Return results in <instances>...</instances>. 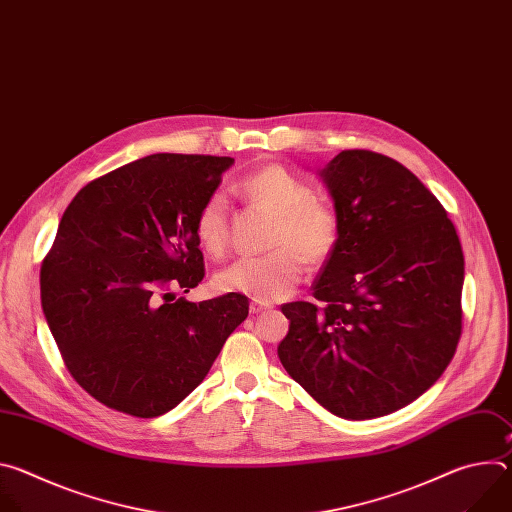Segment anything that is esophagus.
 I'll return each instance as SVG.
<instances>
[{
    "label": "esophagus",
    "mask_w": 512,
    "mask_h": 512,
    "mask_svg": "<svg viewBox=\"0 0 512 512\" xmlns=\"http://www.w3.org/2000/svg\"><path fill=\"white\" fill-rule=\"evenodd\" d=\"M265 310H271V304H263V302H257V300H253V302L249 304V312H251V314H261V312H265Z\"/></svg>",
    "instance_id": "esophagus-1"
}]
</instances>
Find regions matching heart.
Returning <instances> with one entry per match:
<instances>
[{
    "instance_id": "obj_1",
    "label": "heart",
    "mask_w": 512,
    "mask_h": 512,
    "mask_svg": "<svg viewBox=\"0 0 512 512\" xmlns=\"http://www.w3.org/2000/svg\"><path fill=\"white\" fill-rule=\"evenodd\" d=\"M237 192L249 202L275 214L267 255L241 257L218 273L223 291L245 294L257 302H273L287 296L304 275V259L310 265L326 263L342 233L336 208L316 198L314 186L279 164L261 166L237 182ZM198 243L210 255H218L229 237V198L212 192L200 204L194 218ZM305 257L302 258L301 255Z\"/></svg>"
}]
</instances>
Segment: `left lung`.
<instances>
[{
	"label": "left lung",
	"instance_id": "1",
	"mask_svg": "<svg viewBox=\"0 0 512 512\" xmlns=\"http://www.w3.org/2000/svg\"><path fill=\"white\" fill-rule=\"evenodd\" d=\"M342 233L310 302L283 304L287 375L344 419L389 415L442 377L462 334L464 253L403 164L344 150L320 170Z\"/></svg>",
	"mask_w": 512,
	"mask_h": 512
}]
</instances>
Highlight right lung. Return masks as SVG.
<instances>
[{"mask_svg":"<svg viewBox=\"0 0 512 512\" xmlns=\"http://www.w3.org/2000/svg\"><path fill=\"white\" fill-rule=\"evenodd\" d=\"M233 158L154 154L79 190L40 269L48 328L68 373L133 417L174 409L247 318L241 294L174 298L204 277L194 218Z\"/></svg>","mask_w":512,"mask_h":512,"instance_id":"right-lung-1","label":"right lung"}]
</instances>
